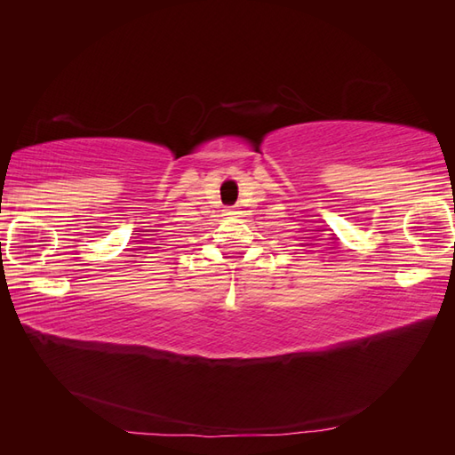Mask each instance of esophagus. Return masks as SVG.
<instances>
[{"instance_id":"esophagus-1","label":"esophagus","mask_w":455,"mask_h":455,"mask_svg":"<svg viewBox=\"0 0 455 455\" xmlns=\"http://www.w3.org/2000/svg\"><path fill=\"white\" fill-rule=\"evenodd\" d=\"M235 214H237L235 209H228V211H226V216H235Z\"/></svg>"}]
</instances>
